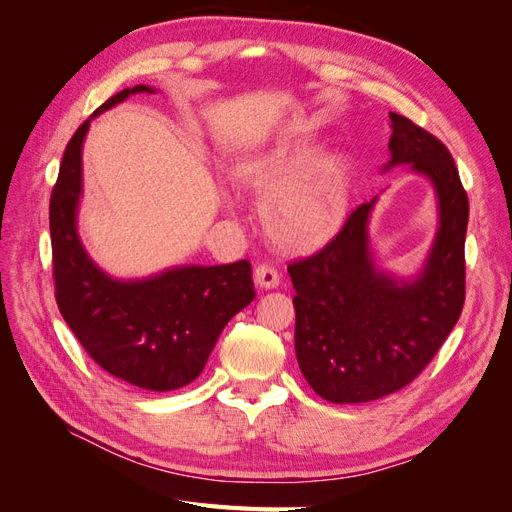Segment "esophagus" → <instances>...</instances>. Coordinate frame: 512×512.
Segmentation results:
<instances>
[{"mask_svg":"<svg viewBox=\"0 0 512 512\" xmlns=\"http://www.w3.org/2000/svg\"><path fill=\"white\" fill-rule=\"evenodd\" d=\"M254 282L260 288H277L280 286V273H277L275 267H271L265 262V265H258L254 269Z\"/></svg>","mask_w":512,"mask_h":512,"instance_id":"1","label":"esophagus"}]
</instances>
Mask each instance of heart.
<instances>
[{"label":"heart","mask_w":512,"mask_h":512,"mask_svg":"<svg viewBox=\"0 0 512 512\" xmlns=\"http://www.w3.org/2000/svg\"><path fill=\"white\" fill-rule=\"evenodd\" d=\"M237 179L258 194L267 237L290 254H307L342 228L350 200V166L309 141H282L237 168Z\"/></svg>","instance_id":"heart-1"}]
</instances>
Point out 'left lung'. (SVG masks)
I'll return each instance as SVG.
<instances>
[{"label": "left lung", "instance_id": "obj_1", "mask_svg": "<svg viewBox=\"0 0 512 512\" xmlns=\"http://www.w3.org/2000/svg\"><path fill=\"white\" fill-rule=\"evenodd\" d=\"M391 160L427 175L440 226L423 271L410 282L376 269L369 252L371 203L356 207L320 252L288 267L294 350L309 386L333 404H363L404 389L436 356L466 301L468 194L446 145L391 113Z\"/></svg>", "mask_w": 512, "mask_h": 512}]
</instances>
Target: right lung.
Segmentation results:
<instances>
[{"mask_svg":"<svg viewBox=\"0 0 512 512\" xmlns=\"http://www.w3.org/2000/svg\"><path fill=\"white\" fill-rule=\"evenodd\" d=\"M147 85L108 98L106 111ZM89 119L72 134L51 192L49 224L55 299L70 331L108 374L147 391H175L196 380L228 320L254 299L247 260L220 267H175L138 282L102 273L76 232Z\"/></svg>","mask_w":512,"mask_h":512,"instance_id":"obj_1","label":"right lung"}]
</instances>
